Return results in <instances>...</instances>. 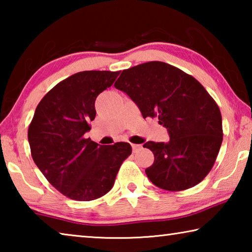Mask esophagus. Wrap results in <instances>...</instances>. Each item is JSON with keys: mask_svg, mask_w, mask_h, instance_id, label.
Here are the masks:
<instances>
[{"mask_svg": "<svg viewBox=\"0 0 252 252\" xmlns=\"http://www.w3.org/2000/svg\"><path fill=\"white\" fill-rule=\"evenodd\" d=\"M131 146H132V150H133V152H136V151H139V150H140V149H141V148H142V146H141V144H134V143H132V144H131Z\"/></svg>", "mask_w": 252, "mask_h": 252, "instance_id": "34e87169", "label": "esophagus"}]
</instances>
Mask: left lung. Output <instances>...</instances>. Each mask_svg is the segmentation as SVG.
<instances>
[{"label": "left lung", "instance_id": "obj_1", "mask_svg": "<svg viewBox=\"0 0 252 252\" xmlns=\"http://www.w3.org/2000/svg\"><path fill=\"white\" fill-rule=\"evenodd\" d=\"M139 106L142 117L158 118L168 142L148 141L155 162L146 169L153 185L181 191L210 172L222 143L220 109L192 75L168 63L151 61L123 70L114 83Z\"/></svg>", "mask_w": 252, "mask_h": 252}]
</instances>
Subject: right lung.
<instances>
[{"instance_id": "obj_1", "label": "right lung", "mask_w": 252, "mask_h": 252, "mask_svg": "<svg viewBox=\"0 0 252 252\" xmlns=\"http://www.w3.org/2000/svg\"><path fill=\"white\" fill-rule=\"evenodd\" d=\"M120 71H83L69 76L37 104L28 131L33 161L55 189L76 201H91L112 189L127 142L100 146L85 132L95 118V99Z\"/></svg>"}]
</instances>
